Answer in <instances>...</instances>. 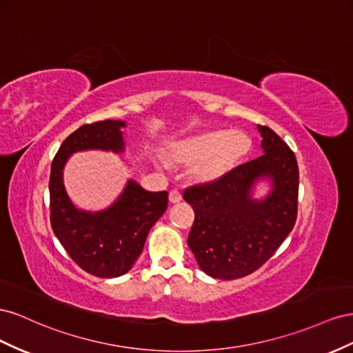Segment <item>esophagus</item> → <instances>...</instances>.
<instances>
[{
    "label": "esophagus",
    "mask_w": 353,
    "mask_h": 353,
    "mask_svg": "<svg viewBox=\"0 0 353 353\" xmlns=\"http://www.w3.org/2000/svg\"><path fill=\"white\" fill-rule=\"evenodd\" d=\"M168 198H170V203H173V204L180 203V201H182V192H180L179 189H173V190H170Z\"/></svg>",
    "instance_id": "esophagus-1"
}]
</instances>
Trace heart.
I'll list each match as a JSON object with an SVG mask.
<instances>
[{"label":"heart","mask_w":353,"mask_h":353,"mask_svg":"<svg viewBox=\"0 0 353 353\" xmlns=\"http://www.w3.org/2000/svg\"><path fill=\"white\" fill-rule=\"evenodd\" d=\"M250 146V137L239 130H213L174 145L173 158L177 163L199 164L198 177L204 182H214L248 154Z\"/></svg>","instance_id":"heart-1"}]
</instances>
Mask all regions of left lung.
<instances>
[{"mask_svg": "<svg viewBox=\"0 0 353 353\" xmlns=\"http://www.w3.org/2000/svg\"><path fill=\"white\" fill-rule=\"evenodd\" d=\"M265 154L216 182L186 188L183 198L195 220L188 236L199 268L217 279L253 274L275 254L297 219L299 165L293 150L274 130L259 125ZM259 176L274 189L263 201L249 198Z\"/></svg>", "mask_w": 353, "mask_h": 353, "instance_id": "obj_1", "label": "left lung"}]
</instances>
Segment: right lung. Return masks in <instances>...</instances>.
<instances>
[{"label": "right lung", "mask_w": 353, "mask_h": 353, "mask_svg": "<svg viewBox=\"0 0 353 353\" xmlns=\"http://www.w3.org/2000/svg\"><path fill=\"white\" fill-rule=\"evenodd\" d=\"M123 121L105 119L84 124L60 145L50 171V223L53 232L75 263L99 278L127 274L140 256L146 236L164 214L168 192H148L128 182L124 194L102 213L77 210L68 198L62 170L70 154L85 149H123Z\"/></svg>", "instance_id": "obj_1"}]
</instances>
